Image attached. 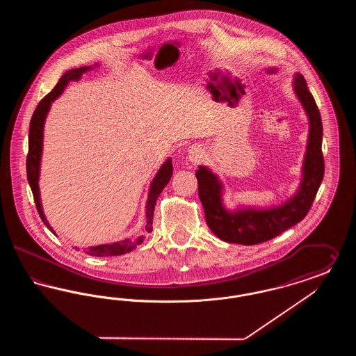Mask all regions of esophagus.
I'll return each mask as SVG.
<instances>
[{
    "mask_svg": "<svg viewBox=\"0 0 356 356\" xmlns=\"http://www.w3.org/2000/svg\"><path fill=\"white\" fill-rule=\"evenodd\" d=\"M203 154V148H202L200 145H195V147H192V148L189 149L188 159H189V161H191L193 165H197V164L202 161Z\"/></svg>",
    "mask_w": 356,
    "mask_h": 356,
    "instance_id": "1",
    "label": "esophagus"
}]
</instances>
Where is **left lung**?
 I'll return each mask as SVG.
<instances>
[{
	"label": "left lung",
	"mask_w": 356,
	"mask_h": 356,
	"mask_svg": "<svg viewBox=\"0 0 356 356\" xmlns=\"http://www.w3.org/2000/svg\"><path fill=\"white\" fill-rule=\"evenodd\" d=\"M293 90L308 116L309 135L303 179L298 192L288 202L270 209L245 208L231 212L222 205V184L219 177L204 165L196 170L205 220L211 231L222 241L254 245L271 240L303 220L311 209L324 176L322 119L315 99L300 73L293 77Z\"/></svg>",
	"instance_id": "8db88e82"
}]
</instances>
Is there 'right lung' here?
<instances>
[{
  "mask_svg": "<svg viewBox=\"0 0 356 356\" xmlns=\"http://www.w3.org/2000/svg\"><path fill=\"white\" fill-rule=\"evenodd\" d=\"M97 65V64H96ZM93 67H81V68L72 69L68 70L67 73L63 74V77L58 80V83L53 88V90L49 92L41 102H38L35 111H34L33 116L31 120V127H29V152L26 157V176H28V181L29 186L32 188V193H33L34 203L37 207L38 215L41 218L42 222L51 229L53 232V228L51 224L47 220L44 211H42V205H41V199H40V188H38V179H40V163H41V154H42V138H44V124L47 115L51 109V104L54 102L65 89V86L68 85L69 81H77L80 80V77L84 74L85 72L90 70ZM172 172H173V165H172V159H168L159 172L156 173L154 179L151 183L149 188V195H148V200H147V222H145V229L147 232H152L153 212H154V205L156 200L160 196V193L163 192L164 186L170 183V177H172ZM143 236L138 237L137 241H131L129 238L121 240L118 243H112V244H102V245H96V247H89L85 254H90V256H119V254H127L131 252L132 250H135L136 245L141 244Z\"/></svg>",
  "mask_w": 356,
  "mask_h": 356,
  "instance_id": "right-lung-1",
  "label": "right lung"
}]
</instances>
